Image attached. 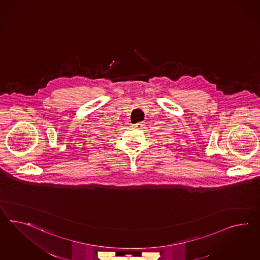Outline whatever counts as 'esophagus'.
Instances as JSON below:
<instances>
[{
    "mask_svg": "<svg viewBox=\"0 0 260 260\" xmlns=\"http://www.w3.org/2000/svg\"><path fill=\"white\" fill-rule=\"evenodd\" d=\"M132 127L136 128V129H140V128L143 127V122H138V123L132 124Z\"/></svg>",
    "mask_w": 260,
    "mask_h": 260,
    "instance_id": "1",
    "label": "esophagus"
}]
</instances>
